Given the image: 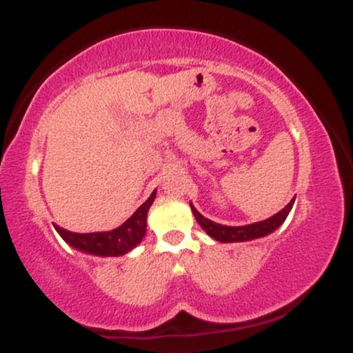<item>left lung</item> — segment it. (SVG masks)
Listing matches in <instances>:
<instances>
[{"mask_svg": "<svg viewBox=\"0 0 353 353\" xmlns=\"http://www.w3.org/2000/svg\"><path fill=\"white\" fill-rule=\"evenodd\" d=\"M294 201L295 199L290 201L289 204H287L281 212L275 214V216L265 219V221L254 222V224H249V225H241V228H230V225L216 224V222L209 221V219H205L202 214L197 212V209L194 208L192 204H190V209H192L194 217H196V221L199 222L201 228L204 229L212 239H216L219 242H245V241H252V239H257V237H264L267 234L274 232V230L277 229L283 221H285V217L289 216L290 209H292L294 205Z\"/></svg>", "mask_w": 353, "mask_h": 353, "instance_id": "1", "label": "left lung"}]
</instances>
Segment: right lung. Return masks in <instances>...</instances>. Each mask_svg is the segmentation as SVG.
<instances>
[{"label":"right lung","mask_w":353,"mask_h":353,"mask_svg":"<svg viewBox=\"0 0 353 353\" xmlns=\"http://www.w3.org/2000/svg\"><path fill=\"white\" fill-rule=\"evenodd\" d=\"M156 197V190L149 196V199L141 205L139 209L132 214L123 225L109 232H91V234H78L70 232V230L56 225L59 236L74 247V249L83 250V252L101 255V257H117V255L128 254L143 241L145 234V219H148V210L151 208Z\"/></svg>","instance_id":"obj_1"}]
</instances>
